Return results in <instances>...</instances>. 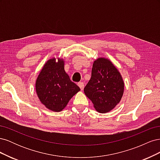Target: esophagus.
I'll list each match as a JSON object with an SVG mask.
<instances>
[{
    "label": "esophagus",
    "instance_id": "esophagus-1",
    "mask_svg": "<svg viewBox=\"0 0 160 160\" xmlns=\"http://www.w3.org/2000/svg\"><path fill=\"white\" fill-rule=\"evenodd\" d=\"M77 85H78V86L80 88L81 90H83V89H84V83H83V82H79L78 84H77Z\"/></svg>",
    "mask_w": 160,
    "mask_h": 160
}]
</instances>
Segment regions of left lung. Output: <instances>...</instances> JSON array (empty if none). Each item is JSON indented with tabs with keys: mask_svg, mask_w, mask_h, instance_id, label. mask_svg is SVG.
I'll use <instances>...</instances> for the list:
<instances>
[{
	"mask_svg": "<svg viewBox=\"0 0 160 160\" xmlns=\"http://www.w3.org/2000/svg\"><path fill=\"white\" fill-rule=\"evenodd\" d=\"M123 91L122 77L112 62L104 57L94 61L84 93L96 111L104 113L112 110L120 102Z\"/></svg>",
	"mask_w": 160,
	"mask_h": 160,
	"instance_id": "8db88e82",
	"label": "left lung"
}]
</instances>
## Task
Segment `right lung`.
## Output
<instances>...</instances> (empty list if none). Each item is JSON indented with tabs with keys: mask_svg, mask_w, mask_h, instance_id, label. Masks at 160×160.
<instances>
[{
	"mask_svg": "<svg viewBox=\"0 0 160 160\" xmlns=\"http://www.w3.org/2000/svg\"><path fill=\"white\" fill-rule=\"evenodd\" d=\"M62 58L48 60L38 74L35 83L38 99L52 111L59 112L63 109L69 100L80 88L70 80L64 69Z\"/></svg>",
	"mask_w": 160,
	"mask_h": 160,
	"instance_id": "obj_1",
	"label": "right lung"
}]
</instances>
